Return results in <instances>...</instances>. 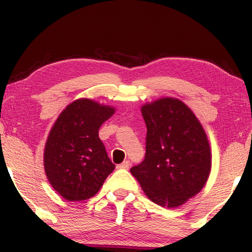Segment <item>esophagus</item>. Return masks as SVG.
<instances>
[{
    "mask_svg": "<svg viewBox=\"0 0 252 252\" xmlns=\"http://www.w3.org/2000/svg\"><path fill=\"white\" fill-rule=\"evenodd\" d=\"M129 166H130V163H129V160H124L122 164H119V168H125V170H127V168H129Z\"/></svg>",
    "mask_w": 252,
    "mask_h": 252,
    "instance_id": "1",
    "label": "esophagus"
}]
</instances>
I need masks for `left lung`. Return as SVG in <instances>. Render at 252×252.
Segmentation results:
<instances>
[{
	"label": "left lung",
	"mask_w": 252,
	"mask_h": 252,
	"mask_svg": "<svg viewBox=\"0 0 252 252\" xmlns=\"http://www.w3.org/2000/svg\"><path fill=\"white\" fill-rule=\"evenodd\" d=\"M141 111L147 125L146 156L130 173L154 203L175 208L201 191L208 180V137L191 110L177 98H160Z\"/></svg>",
	"instance_id": "8db88e82"
}]
</instances>
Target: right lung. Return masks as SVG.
I'll list each match as a JSON object with an SVG mask.
<instances>
[{
	"instance_id": "add662e5",
	"label": "right lung",
	"mask_w": 252,
	"mask_h": 252,
	"mask_svg": "<svg viewBox=\"0 0 252 252\" xmlns=\"http://www.w3.org/2000/svg\"><path fill=\"white\" fill-rule=\"evenodd\" d=\"M115 109L80 98L63 110L44 148V171L58 194L67 201H84L97 194L115 170L98 137L102 124Z\"/></svg>"
}]
</instances>
